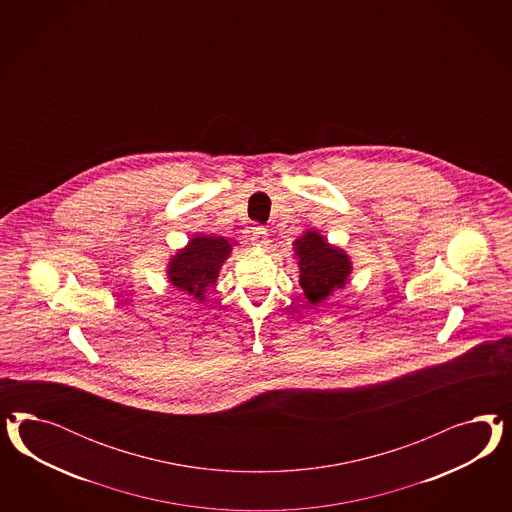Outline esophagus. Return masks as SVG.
I'll return each mask as SVG.
<instances>
[{
	"label": "esophagus",
	"mask_w": 512,
	"mask_h": 512,
	"mask_svg": "<svg viewBox=\"0 0 512 512\" xmlns=\"http://www.w3.org/2000/svg\"><path fill=\"white\" fill-rule=\"evenodd\" d=\"M251 240L255 246H266L268 244V233L264 227H253L251 231Z\"/></svg>",
	"instance_id": "34e87169"
}]
</instances>
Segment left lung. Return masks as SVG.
<instances>
[{
  "mask_svg": "<svg viewBox=\"0 0 512 512\" xmlns=\"http://www.w3.org/2000/svg\"><path fill=\"white\" fill-rule=\"evenodd\" d=\"M300 268V287L310 304L317 306L336 289H343L353 270L345 251L330 246L325 236L308 231L295 242Z\"/></svg>",
  "mask_w": 512,
  "mask_h": 512,
  "instance_id": "8db88e82",
  "label": "left lung"
}]
</instances>
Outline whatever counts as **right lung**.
<instances>
[{"label": "right lung", "mask_w": 512, "mask_h": 512, "mask_svg": "<svg viewBox=\"0 0 512 512\" xmlns=\"http://www.w3.org/2000/svg\"><path fill=\"white\" fill-rule=\"evenodd\" d=\"M233 246L221 236L199 234L189 240L186 248L172 255L167 276L172 285L186 295L204 302L206 291L216 285L219 268L231 255Z\"/></svg>", "instance_id": "obj_1"}]
</instances>
